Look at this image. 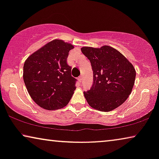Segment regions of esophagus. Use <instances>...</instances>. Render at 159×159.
I'll use <instances>...</instances> for the list:
<instances>
[{"label":"esophagus","instance_id":"34e87169","mask_svg":"<svg viewBox=\"0 0 159 159\" xmlns=\"http://www.w3.org/2000/svg\"><path fill=\"white\" fill-rule=\"evenodd\" d=\"M78 80H79V82H81L82 81V76H80V77L78 78Z\"/></svg>","mask_w":159,"mask_h":159}]
</instances>
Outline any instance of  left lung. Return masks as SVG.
I'll list each match as a JSON object with an SVG mask.
<instances>
[{
  "label": "left lung",
  "instance_id": "1",
  "mask_svg": "<svg viewBox=\"0 0 159 159\" xmlns=\"http://www.w3.org/2000/svg\"><path fill=\"white\" fill-rule=\"evenodd\" d=\"M90 60L93 83L84 92L89 105L101 111H110L121 105L132 92L136 71L133 65L117 50L104 45L101 48L83 47Z\"/></svg>",
  "mask_w": 159,
  "mask_h": 159
}]
</instances>
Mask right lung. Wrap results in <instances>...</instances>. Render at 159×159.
Segmentation results:
<instances>
[{
    "label": "right lung",
    "instance_id": "add662e5",
    "mask_svg": "<svg viewBox=\"0 0 159 159\" xmlns=\"http://www.w3.org/2000/svg\"><path fill=\"white\" fill-rule=\"evenodd\" d=\"M74 46L61 40L47 43L30 56L23 68V79L32 100L45 109L66 106L76 89L77 79L67 64Z\"/></svg>",
    "mask_w": 159,
    "mask_h": 159
}]
</instances>
